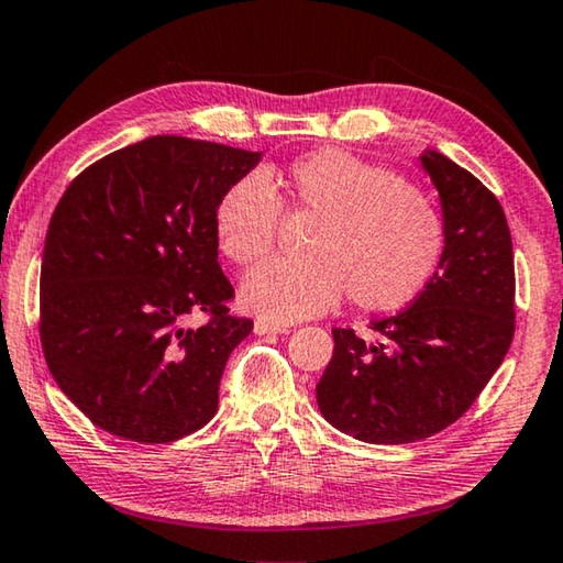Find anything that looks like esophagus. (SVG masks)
Returning a JSON list of instances; mask_svg holds the SVG:
<instances>
[{"instance_id":"34e87169","label":"esophagus","mask_w":563,"mask_h":563,"mask_svg":"<svg viewBox=\"0 0 563 563\" xmlns=\"http://www.w3.org/2000/svg\"><path fill=\"white\" fill-rule=\"evenodd\" d=\"M255 335H285V332H290L288 325H275V322L268 320H255Z\"/></svg>"}]
</instances>
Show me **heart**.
Masks as SVG:
<instances>
[{"mask_svg": "<svg viewBox=\"0 0 563 563\" xmlns=\"http://www.w3.org/2000/svg\"><path fill=\"white\" fill-rule=\"evenodd\" d=\"M290 201L320 218L308 263L271 261L247 275L241 302L271 322L320 316L345 298L362 310L393 312L415 302L442 268L444 218L422 190L385 166L340 148L295 158L283 180ZM280 201L261 174L233 180L218 198V251L255 265L273 251Z\"/></svg>", "mask_w": 563, "mask_h": 563, "instance_id": "heart-1", "label": "heart"}]
</instances>
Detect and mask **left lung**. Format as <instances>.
<instances>
[{"mask_svg": "<svg viewBox=\"0 0 563 563\" xmlns=\"http://www.w3.org/2000/svg\"><path fill=\"white\" fill-rule=\"evenodd\" d=\"M419 164L442 203V268L405 312L373 320L377 342L332 330L316 389L322 417L369 444L417 442L456 422L514 338V251L497 196L440 151Z\"/></svg>", "mask_w": 563, "mask_h": 563, "instance_id": "8db88e82", "label": "left lung"}]
</instances>
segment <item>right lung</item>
<instances>
[{"mask_svg":"<svg viewBox=\"0 0 563 563\" xmlns=\"http://www.w3.org/2000/svg\"><path fill=\"white\" fill-rule=\"evenodd\" d=\"M258 161L151 136L64 190L42 253V347L62 393L109 434L164 444L216 415L225 362L253 320L228 316L213 211ZM194 311L206 327L183 325Z\"/></svg>","mask_w":563,"mask_h":563,"instance_id":"right-lung-1","label":"right lung"}]
</instances>
